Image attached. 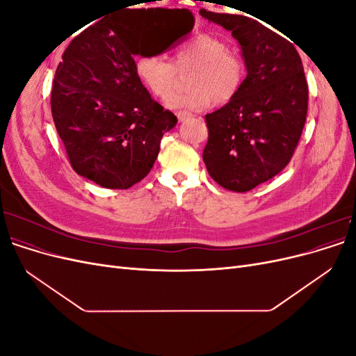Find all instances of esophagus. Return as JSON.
<instances>
[{
	"label": "esophagus",
	"mask_w": 356,
	"mask_h": 356,
	"mask_svg": "<svg viewBox=\"0 0 356 356\" xmlns=\"http://www.w3.org/2000/svg\"><path fill=\"white\" fill-rule=\"evenodd\" d=\"M177 117H178L179 122H186L187 118L191 117V114L187 113V111H178V113H177Z\"/></svg>",
	"instance_id": "1"
}]
</instances>
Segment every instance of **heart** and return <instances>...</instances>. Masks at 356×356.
I'll return each mask as SVG.
<instances>
[{"instance_id":"b5f03b06","label":"heart","mask_w":356,"mask_h":356,"mask_svg":"<svg viewBox=\"0 0 356 356\" xmlns=\"http://www.w3.org/2000/svg\"><path fill=\"white\" fill-rule=\"evenodd\" d=\"M191 71L190 90L177 93L166 101L172 110L202 111L213 104H225L239 93L246 75V63L238 50L229 49L224 40L200 34L182 42L172 62L160 55H139L135 59V74L144 88L157 98L165 99L174 90L177 75Z\"/></svg>"}]
</instances>
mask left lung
<instances>
[{"instance_id":"1","label":"left lung","mask_w":356,"mask_h":356,"mask_svg":"<svg viewBox=\"0 0 356 356\" xmlns=\"http://www.w3.org/2000/svg\"><path fill=\"white\" fill-rule=\"evenodd\" d=\"M238 40L246 63L239 93L204 115L209 131L203 161L213 181L245 193L277 175L303 132L309 89L296 47L251 17L199 12Z\"/></svg>"}]
</instances>
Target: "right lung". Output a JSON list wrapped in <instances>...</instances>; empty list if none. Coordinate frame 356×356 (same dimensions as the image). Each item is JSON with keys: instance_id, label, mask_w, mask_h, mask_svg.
Here are the masks:
<instances>
[{"instance_id": "add662e5", "label": "right lung", "mask_w": 356, "mask_h": 356, "mask_svg": "<svg viewBox=\"0 0 356 356\" xmlns=\"http://www.w3.org/2000/svg\"><path fill=\"white\" fill-rule=\"evenodd\" d=\"M147 16L145 8H126L99 19L70 42L53 80L51 115L70 163L105 188L144 179L178 122L135 74Z\"/></svg>"}]
</instances>
